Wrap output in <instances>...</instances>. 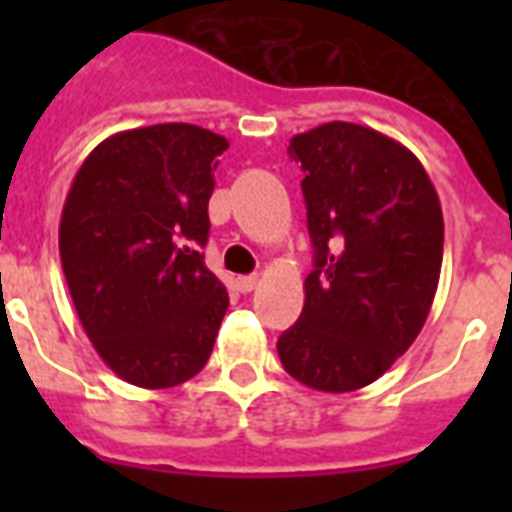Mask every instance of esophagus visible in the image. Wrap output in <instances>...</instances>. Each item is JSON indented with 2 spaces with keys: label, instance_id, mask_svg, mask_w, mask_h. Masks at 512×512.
Instances as JSON below:
<instances>
[{
  "label": "esophagus",
  "instance_id": "esophagus-1",
  "mask_svg": "<svg viewBox=\"0 0 512 512\" xmlns=\"http://www.w3.org/2000/svg\"><path fill=\"white\" fill-rule=\"evenodd\" d=\"M236 287H239V292L247 295V292H252V289L257 287V276H239V279H236Z\"/></svg>",
  "mask_w": 512,
  "mask_h": 512
}]
</instances>
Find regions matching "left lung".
<instances>
[{
    "label": "left lung",
    "mask_w": 512,
    "mask_h": 512,
    "mask_svg": "<svg viewBox=\"0 0 512 512\" xmlns=\"http://www.w3.org/2000/svg\"><path fill=\"white\" fill-rule=\"evenodd\" d=\"M300 162L313 271L276 348L324 393L374 382L428 319L444 257L441 201L420 159L388 135L329 122L289 140Z\"/></svg>",
    "instance_id": "1"
}]
</instances>
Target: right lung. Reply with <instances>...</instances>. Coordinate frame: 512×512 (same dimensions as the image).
<instances>
[{"label": "right lung", "instance_id": "right-lung-1", "mask_svg": "<svg viewBox=\"0 0 512 512\" xmlns=\"http://www.w3.org/2000/svg\"><path fill=\"white\" fill-rule=\"evenodd\" d=\"M228 140L196 124L116 132L76 172L60 263L100 358L138 388H175L207 364L228 311L204 265L209 196Z\"/></svg>", "mask_w": 512, "mask_h": 512}]
</instances>
